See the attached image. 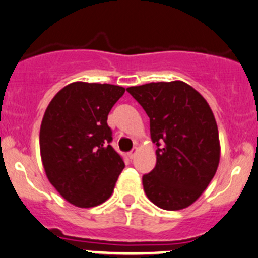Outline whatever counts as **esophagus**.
I'll return each instance as SVG.
<instances>
[{
  "mask_svg": "<svg viewBox=\"0 0 258 258\" xmlns=\"http://www.w3.org/2000/svg\"><path fill=\"white\" fill-rule=\"evenodd\" d=\"M136 152H137V148H134V150L130 151V152L127 153V156H128L130 158H134V157H135V155H136Z\"/></svg>",
  "mask_w": 258,
  "mask_h": 258,
  "instance_id": "esophagus-1",
  "label": "esophagus"
}]
</instances>
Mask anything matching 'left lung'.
I'll use <instances>...</instances> for the list:
<instances>
[{"instance_id":"1","label":"left lung","mask_w":258,"mask_h":258,"mask_svg":"<svg viewBox=\"0 0 258 258\" xmlns=\"http://www.w3.org/2000/svg\"><path fill=\"white\" fill-rule=\"evenodd\" d=\"M150 117L156 166L144 175L145 194L160 209L194 204L207 188L220 162V140L207 101L187 83L151 82L127 88Z\"/></svg>"}]
</instances>
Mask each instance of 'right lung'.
Segmentation results:
<instances>
[{
  "label": "right lung",
  "instance_id": "obj_1",
  "mask_svg": "<svg viewBox=\"0 0 258 258\" xmlns=\"http://www.w3.org/2000/svg\"><path fill=\"white\" fill-rule=\"evenodd\" d=\"M124 88L108 83L74 82L46 108L40 150L46 176L70 204L82 209L103 204L124 167L113 150L107 116Z\"/></svg>",
  "mask_w": 258,
  "mask_h": 258
}]
</instances>
